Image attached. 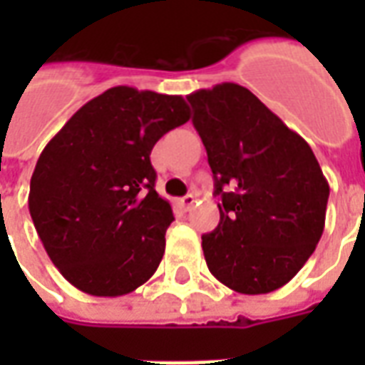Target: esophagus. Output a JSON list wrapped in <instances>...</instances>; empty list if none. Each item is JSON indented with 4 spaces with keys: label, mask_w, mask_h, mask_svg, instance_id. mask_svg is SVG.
Returning a JSON list of instances; mask_svg holds the SVG:
<instances>
[{
    "label": "esophagus",
    "mask_w": 365,
    "mask_h": 365,
    "mask_svg": "<svg viewBox=\"0 0 365 365\" xmlns=\"http://www.w3.org/2000/svg\"><path fill=\"white\" fill-rule=\"evenodd\" d=\"M195 201H197V199H195L193 193H187V195H183V197L180 199V203H182V207L185 209V211H190L191 207L195 205Z\"/></svg>",
    "instance_id": "1"
}]
</instances>
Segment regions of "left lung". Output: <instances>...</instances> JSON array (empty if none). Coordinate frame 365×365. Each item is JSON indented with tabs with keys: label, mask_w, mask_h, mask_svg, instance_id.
Wrapping results in <instances>:
<instances>
[{
	"label": "left lung",
	"mask_w": 365,
	"mask_h": 365,
	"mask_svg": "<svg viewBox=\"0 0 365 365\" xmlns=\"http://www.w3.org/2000/svg\"><path fill=\"white\" fill-rule=\"evenodd\" d=\"M221 197V221L201 237L209 272L230 289H279L324 230L329 182L311 146L238 83L187 96Z\"/></svg>",
	"instance_id": "8db88e82"
}]
</instances>
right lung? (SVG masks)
Masks as SVG:
<instances>
[{
  "label": "right lung",
  "instance_id": "add662e5",
  "mask_svg": "<svg viewBox=\"0 0 365 365\" xmlns=\"http://www.w3.org/2000/svg\"><path fill=\"white\" fill-rule=\"evenodd\" d=\"M190 117L182 96L117 86L78 109L44 146L29 211L48 258L74 287L119 297L156 272L174 213L154 190L150 152Z\"/></svg>",
  "mask_w": 365,
  "mask_h": 365
}]
</instances>
